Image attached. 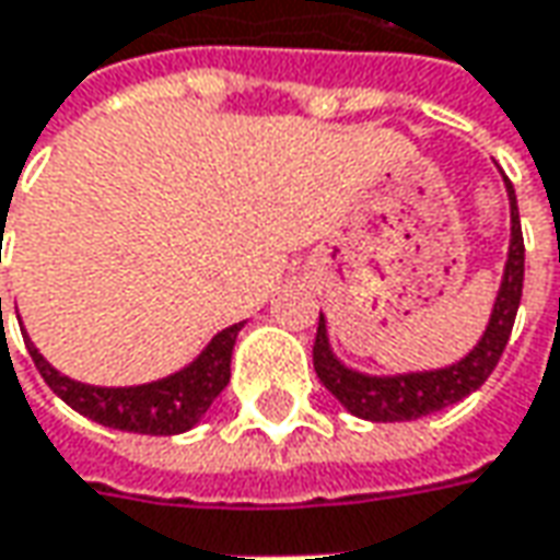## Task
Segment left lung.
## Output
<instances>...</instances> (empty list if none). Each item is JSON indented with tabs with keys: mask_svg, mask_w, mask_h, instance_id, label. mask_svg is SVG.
Segmentation results:
<instances>
[{
	"mask_svg": "<svg viewBox=\"0 0 560 560\" xmlns=\"http://www.w3.org/2000/svg\"><path fill=\"white\" fill-rule=\"evenodd\" d=\"M505 185H509L511 201V247L509 262H505V279L499 288V298H495L492 318L483 338L462 362H455L450 369H436V372H412V375L396 377L359 375L331 357L328 335H325V318L318 316L313 365H316L318 381L338 396L350 412L365 418V421H412V418L440 412L458 399H465L492 375V369L499 365V357H502V350L511 338L514 316L521 306V291H524V235H521L514 188H511L509 179H505Z\"/></svg>",
	"mask_w": 560,
	"mask_h": 560,
	"instance_id": "left-lung-1",
	"label": "left lung"
}]
</instances>
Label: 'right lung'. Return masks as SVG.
<instances>
[{"instance_id":"obj_1","label":"right lung","mask_w":560,"mask_h":560,"mask_svg":"<svg viewBox=\"0 0 560 560\" xmlns=\"http://www.w3.org/2000/svg\"><path fill=\"white\" fill-rule=\"evenodd\" d=\"M238 331H242V322L220 331L188 369L164 381L142 384V387H89V384L58 375L30 340L27 350L39 375L46 377V384L70 409H77L105 428H117L129 434L170 436L195 428L198 418L213 406V399L229 384V362H232V347H235Z\"/></svg>"}]
</instances>
